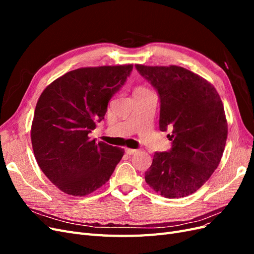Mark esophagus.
I'll return each instance as SVG.
<instances>
[{"label":"esophagus","mask_w":254,"mask_h":254,"mask_svg":"<svg viewBox=\"0 0 254 254\" xmlns=\"http://www.w3.org/2000/svg\"><path fill=\"white\" fill-rule=\"evenodd\" d=\"M125 151H126L127 155H129V156L134 155V153H136V152H137V150H136V149H131V148H125Z\"/></svg>","instance_id":"esophagus-1"}]
</instances>
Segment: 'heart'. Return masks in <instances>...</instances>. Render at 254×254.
<instances>
[{
  "label": "heart",
  "mask_w": 254,
  "mask_h": 254,
  "mask_svg": "<svg viewBox=\"0 0 254 254\" xmlns=\"http://www.w3.org/2000/svg\"><path fill=\"white\" fill-rule=\"evenodd\" d=\"M145 91H148V90L146 89V88H144V87H139V88H136V89H135L134 93H135V92H145Z\"/></svg>",
  "instance_id": "1"
}]
</instances>
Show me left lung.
Listing matches in <instances>:
<instances>
[{"label": "left lung", "mask_w": 254, "mask_h": 254, "mask_svg": "<svg viewBox=\"0 0 254 254\" xmlns=\"http://www.w3.org/2000/svg\"><path fill=\"white\" fill-rule=\"evenodd\" d=\"M135 67L157 89L160 130L171 129L173 141L168 152H155L145 181L165 198L187 197L220 162L228 136L224 105L212 83L182 66Z\"/></svg>", "instance_id": "left-lung-1"}]
</instances>
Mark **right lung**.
<instances>
[{
  "label": "right lung",
  "instance_id": "right-lung-1",
  "mask_svg": "<svg viewBox=\"0 0 254 254\" xmlns=\"http://www.w3.org/2000/svg\"><path fill=\"white\" fill-rule=\"evenodd\" d=\"M132 64L80 67L43 90L30 129L37 163L64 193L87 196L110 179L124 149L96 143L89 133L125 83Z\"/></svg>",
  "mask_w": 254,
  "mask_h": 254
}]
</instances>
